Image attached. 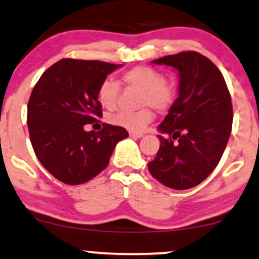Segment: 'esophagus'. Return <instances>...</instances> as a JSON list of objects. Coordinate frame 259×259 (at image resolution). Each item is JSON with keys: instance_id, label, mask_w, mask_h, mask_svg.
Instances as JSON below:
<instances>
[{"instance_id": "esophagus-1", "label": "esophagus", "mask_w": 259, "mask_h": 259, "mask_svg": "<svg viewBox=\"0 0 259 259\" xmlns=\"http://www.w3.org/2000/svg\"><path fill=\"white\" fill-rule=\"evenodd\" d=\"M130 137H132V138H141V137H143V133H141V132H130Z\"/></svg>"}]
</instances>
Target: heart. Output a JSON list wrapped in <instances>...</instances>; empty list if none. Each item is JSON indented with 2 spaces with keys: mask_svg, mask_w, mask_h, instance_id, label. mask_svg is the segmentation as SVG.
Segmentation results:
<instances>
[{
  "mask_svg": "<svg viewBox=\"0 0 259 259\" xmlns=\"http://www.w3.org/2000/svg\"><path fill=\"white\" fill-rule=\"evenodd\" d=\"M122 81L127 86L142 91L139 96L138 111H118L111 115L114 124L123 127L131 132H143L154 120L153 109L165 112L173 105L176 99V88L171 82L165 81V76L151 66H136L122 74ZM120 96V84L112 78H105L99 84L97 97L100 104L106 109H115Z\"/></svg>",
  "mask_w": 259,
  "mask_h": 259,
  "instance_id": "b5f03b06",
  "label": "heart"
}]
</instances>
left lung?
I'll return each instance as SVG.
<instances>
[{
    "mask_svg": "<svg viewBox=\"0 0 259 259\" xmlns=\"http://www.w3.org/2000/svg\"><path fill=\"white\" fill-rule=\"evenodd\" d=\"M179 72L178 98L159 130L161 145L149 172L166 187L185 190L211 175L232 133L233 105L226 80L208 58L194 51L153 60Z\"/></svg>",
    "mask_w": 259,
    "mask_h": 259,
    "instance_id": "8db88e82",
    "label": "left lung"
}]
</instances>
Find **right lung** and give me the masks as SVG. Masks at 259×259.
<instances>
[{"instance_id":"right-lung-1","label":"right lung","mask_w":259,"mask_h":259,"mask_svg":"<svg viewBox=\"0 0 259 259\" xmlns=\"http://www.w3.org/2000/svg\"><path fill=\"white\" fill-rule=\"evenodd\" d=\"M121 65L99 60H59L42 74L27 103V128L33 151L58 181L83 184L108 166L118 142L128 137L120 126L103 123L99 132L84 124L102 117L99 84Z\"/></svg>"}]
</instances>
